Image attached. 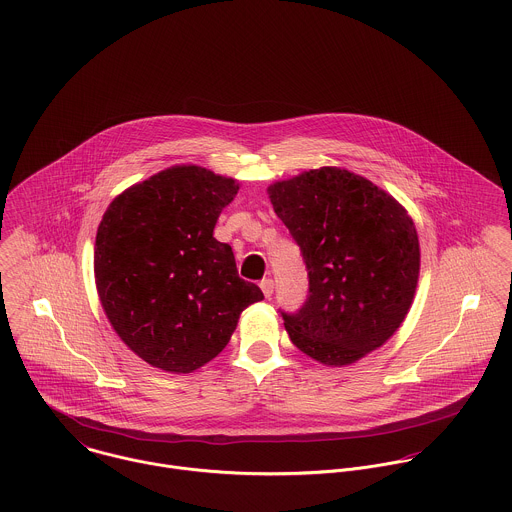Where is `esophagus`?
<instances>
[{"instance_id": "1", "label": "esophagus", "mask_w": 512, "mask_h": 512, "mask_svg": "<svg viewBox=\"0 0 512 512\" xmlns=\"http://www.w3.org/2000/svg\"><path fill=\"white\" fill-rule=\"evenodd\" d=\"M260 288H262V292H264L266 297H272V293H274V280L272 278H264L260 282Z\"/></svg>"}]
</instances>
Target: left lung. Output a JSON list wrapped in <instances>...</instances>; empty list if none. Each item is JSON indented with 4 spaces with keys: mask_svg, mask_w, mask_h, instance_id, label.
Segmentation results:
<instances>
[{
    "mask_svg": "<svg viewBox=\"0 0 512 512\" xmlns=\"http://www.w3.org/2000/svg\"><path fill=\"white\" fill-rule=\"evenodd\" d=\"M268 193L309 280L303 305L280 309L293 345L325 365L359 361L394 335L412 305L414 222L382 189L339 167L305 171Z\"/></svg>",
    "mask_w": 512,
    "mask_h": 512,
    "instance_id": "8db88e82",
    "label": "left lung"
}]
</instances>
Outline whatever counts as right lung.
Masks as SVG:
<instances>
[{
  "label": "right lung",
  "mask_w": 512,
  "mask_h": 512,
  "mask_svg": "<svg viewBox=\"0 0 512 512\" xmlns=\"http://www.w3.org/2000/svg\"><path fill=\"white\" fill-rule=\"evenodd\" d=\"M236 193L234 179L179 165L118 195L102 217L98 295L120 339L151 366L185 374L209 363L240 313L264 299L213 236Z\"/></svg>",
  "instance_id": "obj_1"
}]
</instances>
